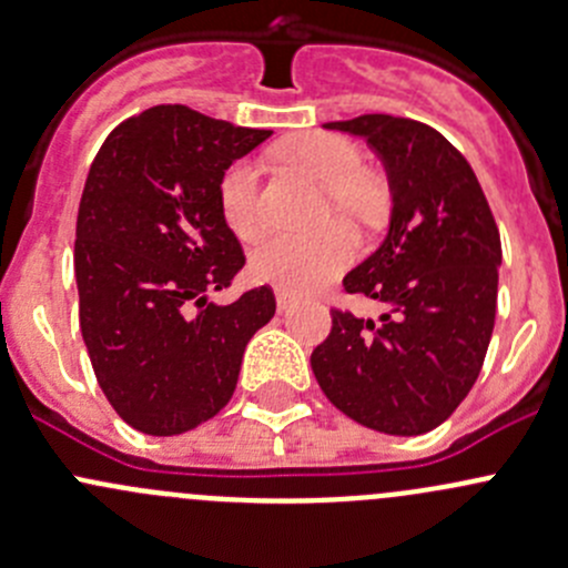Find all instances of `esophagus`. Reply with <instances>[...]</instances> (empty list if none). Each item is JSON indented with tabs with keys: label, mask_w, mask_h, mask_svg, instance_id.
<instances>
[{
	"label": "esophagus",
	"mask_w": 568,
	"mask_h": 568,
	"mask_svg": "<svg viewBox=\"0 0 568 568\" xmlns=\"http://www.w3.org/2000/svg\"><path fill=\"white\" fill-rule=\"evenodd\" d=\"M294 305H296V302L291 300L288 294H277V311H280V313H288V311H294Z\"/></svg>",
	"instance_id": "1"
}]
</instances>
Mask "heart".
I'll return each instance as SVG.
<instances>
[{
    "label": "heart",
    "instance_id": "1",
    "mask_svg": "<svg viewBox=\"0 0 568 568\" xmlns=\"http://www.w3.org/2000/svg\"><path fill=\"white\" fill-rule=\"evenodd\" d=\"M277 151L285 164L324 183L326 197L337 211L357 222L379 220L382 192L363 173L365 162L357 145L326 131H307V134L288 136ZM257 178H261L257 164L252 159H239L222 173L220 186H216L222 222L242 242H255L263 233ZM354 250H357L354 233L335 222L318 236H280L261 244L250 257V274L257 283L274 285L283 294H311L313 288L348 266Z\"/></svg>",
    "mask_w": 568,
    "mask_h": 568
}]
</instances>
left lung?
Here are the masks:
<instances>
[{
	"mask_svg": "<svg viewBox=\"0 0 568 568\" xmlns=\"http://www.w3.org/2000/svg\"><path fill=\"white\" fill-rule=\"evenodd\" d=\"M324 129L363 136L387 170L390 227L343 277L385 305L379 321L332 311L311 365L326 398L374 432L415 437L473 390L495 329L500 233L467 159L426 123L359 114Z\"/></svg>",
	"mask_w": 568,
	"mask_h": 568,
	"instance_id": "left-lung-1",
	"label": "left lung"
}]
</instances>
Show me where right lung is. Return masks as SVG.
Instances as JSON below:
<instances>
[{"label":"right lung","instance_id":"obj_1","mask_svg":"<svg viewBox=\"0 0 568 568\" xmlns=\"http://www.w3.org/2000/svg\"><path fill=\"white\" fill-rule=\"evenodd\" d=\"M268 134L162 104L120 123L90 168L73 247L79 326L101 390L136 432L173 437L214 417L274 316L266 285L209 300L244 266L216 186Z\"/></svg>","mask_w":568,"mask_h":568}]
</instances>
